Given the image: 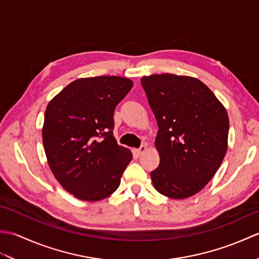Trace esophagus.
Masks as SVG:
<instances>
[{"instance_id": "esophagus-1", "label": "esophagus", "mask_w": 259, "mask_h": 259, "mask_svg": "<svg viewBox=\"0 0 259 259\" xmlns=\"http://www.w3.org/2000/svg\"><path fill=\"white\" fill-rule=\"evenodd\" d=\"M147 150V146L146 145H144V146H141L140 148H138V149H134V153L136 156H141L142 153H144L145 151Z\"/></svg>"}]
</instances>
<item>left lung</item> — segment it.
<instances>
[{
  "label": "left lung",
  "instance_id": "obj_1",
  "mask_svg": "<svg viewBox=\"0 0 259 259\" xmlns=\"http://www.w3.org/2000/svg\"><path fill=\"white\" fill-rule=\"evenodd\" d=\"M141 84L158 123L160 157L150 172L158 192L185 199L205 187L227 151L226 109L200 80L170 73L144 76Z\"/></svg>",
  "mask_w": 259,
  "mask_h": 259
}]
</instances>
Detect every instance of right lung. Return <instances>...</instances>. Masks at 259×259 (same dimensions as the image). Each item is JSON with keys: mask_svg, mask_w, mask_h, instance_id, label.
<instances>
[{"mask_svg": "<svg viewBox=\"0 0 259 259\" xmlns=\"http://www.w3.org/2000/svg\"><path fill=\"white\" fill-rule=\"evenodd\" d=\"M134 85L115 75L71 82L49 102L42 128L43 147L54 177L84 201H98L118 189L133 159L113 137L117 104Z\"/></svg>", "mask_w": 259, "mask_h": 259, "instance_id": "obj_1", "label": "right lung"}]
</instances>
